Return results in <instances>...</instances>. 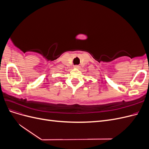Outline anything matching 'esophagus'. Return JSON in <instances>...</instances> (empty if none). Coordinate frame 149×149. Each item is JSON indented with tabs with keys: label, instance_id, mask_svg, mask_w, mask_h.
<instances>
[{
	"label": "esophagus",
	"instance_id": "1",
	"mask_svg": "<svg viewBox=\"0 0 149 149\" xmlns=\"http://www.w3.org/2000/svg\"><path fill=\"white\" fill-rule=\"evenodd\" d=\"M74 68H76V69H78V68H79V66H78V65H76V66H74Z\"/></svg>",
	"mask_w": 149,
	"mask_h": 149
}]
</instances>
